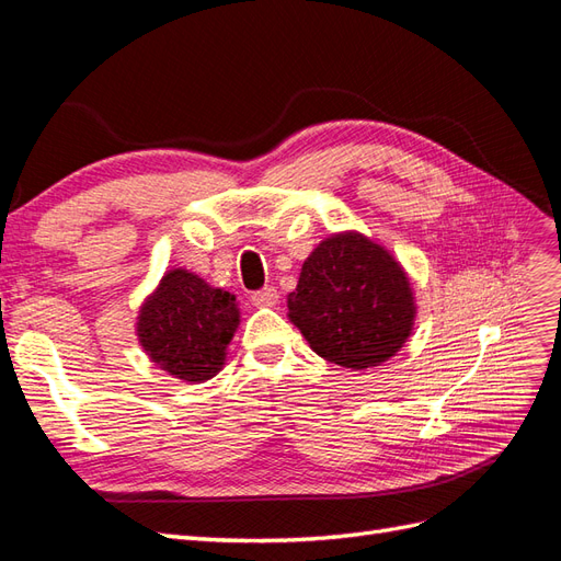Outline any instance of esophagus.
Returning <instances> with one entry per match:
<instances>
[{
	"instance_id": "obj_1",
	"label": "esophagus",
	"mask_w": 561,
	"mask_h": 561,
	"mask_svg": "<svg viewBox=\"0 0 561 561\" xmlns=\"http://www.w3.org/2000/svg\"><path fill=\"white\" fill-rule=\"evenodd\" d=\"M276 301H278V290H276V287H264V290L252 295L254 307H274Z\"/></svg>"
}]
</instances>
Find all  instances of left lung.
Returning a JSON list of instances; mask_svg holds the SVG:
<instances>
[{"instance_id": "8db88e82", "label": "left lung", "mask_w": 561, "mask_h": 561, "mask_svg": "<svg viewBox=\"0 0 561 561\" xmlns=\"http://www.w3.org/2000/svg\"><path fill=\"white\" fill-rule=\"evenodd\" d=\"M287 311L320 358L367 369L402 348L416 307L410 278L393 254L358 231H346L309 254Z\"/></svg>"}]
</instances>
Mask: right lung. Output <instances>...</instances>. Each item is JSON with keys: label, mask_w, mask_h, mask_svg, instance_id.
Returning a JSON list of instances; mask_svg holds the SVG:
<instances>
[{"label": "right lung", "mask_w": 561, "mask_h": 561, "mask_svg": "<svg viewBox=\"0 0 561 561\" xmlns=\"http://www.w3.org/2000/svg\"><path fill=\"white\" fill-rule=\"evenodd\" d=\"M236 297L186 268L161 278L140 309L138 339L151 363L182 381H208L225 365L227 344L239 328Z\"/></svg>", "instance_id": "right-lung-1"}]
</instances>
